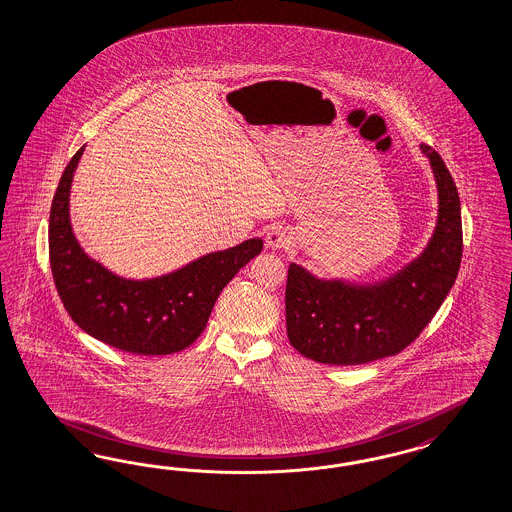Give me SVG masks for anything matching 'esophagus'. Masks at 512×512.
Returning a JSON list of instances; mask_svg holds the SVG:
<instances>
[{"instance_id":"34e87169","label":"esophagus","mask_w":512,"mask_h":512,"mask_svg":"<svg viewBox=\"0 0 512 512\" xmlns=\"http://www.w3.org/2000/svg\"><path fill=\"white\" fill-rule=\"evenodd\" d=\"M293 244V234L287 227L274 225L266 233V246L272 249H287Z\"/></svg>"}]
</instances>
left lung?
<instances>
[{"mask_svg": "<svg viewBox=\"0 0 512 512\" xmlns=\"http://www.w3.org/2000/svg\"><path fill=\"white\" fill-rule=\"evenodd\" d=\"M439 191L434 238L415 263L377 287L323 281L291 264L287 272V336L302 357L357 366L392 357L417 340L454 285L462 261L458 189L441 155L422 144Z\"/></svg>", "mask_w": 512, "mask_h": 512, "instance_id": "obj_1", "label": "left lung"}]
</instances>
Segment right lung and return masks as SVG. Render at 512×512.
I'll return each instance as SVG.
<instances>
[{"label": "right lung", "instance_id": "right-lung-1", "mask_svg": "<svg viewBox=\"0 0 512 512\" xmlns=\"http://www.w3.org/2000/svg\"><path fill=\"white\" fill-rule=\"evenodd\" d=\"M84 146L54 193L48 257L63 308L84 332L125 353L171 355L197 340L223 287L263 251V240L204 255L163 278H118L78 246L69 223V189Z\"/></svg>", "mask_w": 512, "mask_h": 512}]
</instances>
